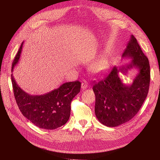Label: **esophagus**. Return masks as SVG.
<instances>
[{
  "instance_id": "34e87169",
  "label": "esophagus",
  "mask_w": 160,
  "mask_h": 160,
  "mask_svg": "<svg viewBox=\"0 0 160 160\" xmlns=\"http://www.w3.org/2000/svg\"><path fill=\"white\" fill-rule=\"evenodd\" d=\"M88 84L87 82L84 80V81L82 82V85H81L82 89V90H85V89H86V88H88Z\"/></svg>"
}]
</instances>
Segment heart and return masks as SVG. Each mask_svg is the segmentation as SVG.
<instances>
[{"mask_svg":"<svg viewBox=\"0 0 160 160\" xmlns=\"http://www.w3.org/2000/svg\"><path fill=\"white\" fill-rule=\"evenodd\" d=\"M102 64V62H101V61H100V62H97V63H95L94 64V69H96V70H97V69H98V68L100 67V66H101Z\"/></svg>","mask_w":160,"mask_h":160,"instance_id":"1","label":"heart"}]
</instances>
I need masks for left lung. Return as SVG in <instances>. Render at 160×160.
Returning a JSON list of instances; mask_svg holds the SVG:
<instances>
[{
	"label": "left lung",
	"instance_id": "left-lung-1",
	"mask_svg": "<svg viewBox=\"0 0 160 160\" xmlns=\"http://www.w3.org/2000/svg\"><path fill=\"white\" fill-rule=\"evenodd\" d=\"M122 58H131L125 66H112L93 83L95 94V115L107 127H117L130 121L142 106L147 97L150 82V66L136 38L131 35ZM135 67L138 70L131 85H127L119 75Z\"/></svg>",
	"mask_w": 160,
	"mask_h": 160
}]
</instances>
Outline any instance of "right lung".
<instances>
[{
	"mask_svg": "<svg viewBox=\"0 0 160 160\" xmlns=\"http://www.w3.org/2000/svg\"><path fill=\"white\" fill-rule=\"evenodd\" d=\"M22 42L12 63L11 72L21 56ZM13 92L19 110L35 125L43 129H55L65 125L69 120L71 101L80 92L79 81L70 82L57 89L42 95H31L22 90L11 74Z\"/></svg>",
	"mask_w": 160,
	"mask_h": 160,
	"instance_id": "1",
	"label": "right lung"
}]
</instances>
